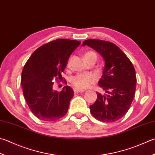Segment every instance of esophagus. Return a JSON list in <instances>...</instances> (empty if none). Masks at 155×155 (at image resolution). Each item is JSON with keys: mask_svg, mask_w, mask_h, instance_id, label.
I'll return each instance as SVG.
<instances>
[{"mask_svg": "<svg viewBox=\"0 0 155 155\" xmlns=\"http://www.w3.org/2000/svg\"><path fill=\"white\" fill-rule=\"evenodd\" d=\"M84 92V90L78 89V88H75L74 89V92L75 93H81V92Z\"/></svg>", "mask_w": 155, "mask_h": 155, "instance_id": "1", "label": "esophagus"}]
</instances>
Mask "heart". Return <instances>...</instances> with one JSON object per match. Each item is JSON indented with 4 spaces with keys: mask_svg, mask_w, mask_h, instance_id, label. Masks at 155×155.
<instances>
[{
    "mask_svg": "<svg viewBox=\"0 0 155 155\" xmlns=\"http://www.w3.org/2000/svg\"><path fill=\"white\" fill-rule=\"evenodd\" d=\"M95 54L94 52H87L84 54V58L85 59H87L91 55ZM70 65V62L69 61L68 63V66ZM96 80V78L94 75L92 74H78L74 77H73L71 82L72 85L77 87L78 89H86L89 87L92 84H94Z\"/></svg>",
    "mask_w": 155,
    "mask_h": 155,
    "instance_id": "b5f03b06",
    "label": "heart"
}]
</instances>
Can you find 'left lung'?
<instances>
[{
  "instance_id": "1",
  "label": "left lung",
  "mask_w": 155,
  "mask_h": 155,
  "mask_svg": "<svg viewBox=\"0 0 155 155\" xmlns=\"http://www.w3.org/2000/svg\"><path fill=\"white\" fill-rule=\"evenodd\" d=\"M94 49L104 60L103 74L98 81L107 94L97 92L90 112L98 120L110 123L125 115L133 101L136 87V71L132 62L115 44L101 40H85L82 46Z\"/></svg>"
}]
</instances>
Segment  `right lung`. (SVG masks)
Listing matches in <instances>:
<instances>
[{
  "label": "right lung",
  "mask_w": 155,
  "mask_h": 155,
  "mask_svg": "<svg viewBox=\"0 0 155 155\" xmlns=\"http://www.w3.org/2000/svg\"><path fill=\"white\" fill-rule=\"evenodd\" d=\"M78 40L57 39L37 48L26 62L21 87L29 108L38 119L54 121L65 115L74 92L66 86L53 90L54 81L62 78L70 55L80 45Z\"/></svg>",
  "instance_id": "add662e5"
}]
</instances>
